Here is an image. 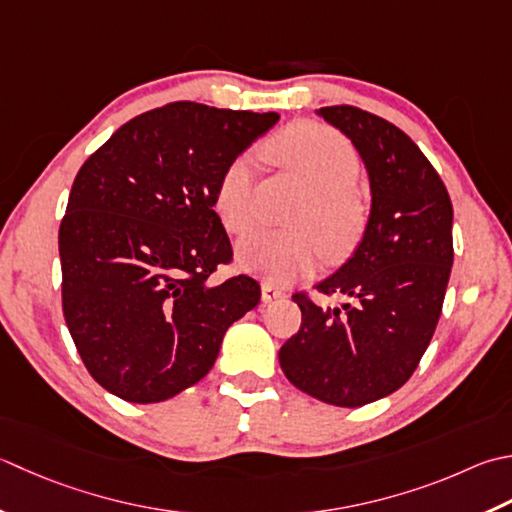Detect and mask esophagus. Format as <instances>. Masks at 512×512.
I'll return each instance as SVG.
<instances>
[{"label": "esophagus", "mask_w": 512, "mask_h": 512, "mask_svg": "<svg viewBox=\"0 0 512 512\" xmlns=\"http://www.w3.org/2000/svg\"><path fill=\"white\" fill-rule=\"evenodd\" d=\"M282 297H286V293H284L282 288H277V286L268 284V282L262 284V299H264L266 304L273 302V299H282Z\"/></svg>", "instance_id": "esophagus-1"}]
</instances>
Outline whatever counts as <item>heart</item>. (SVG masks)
Wrapping results in <instances>:
<instances>
[{
  "instance_id": "obj_1",
  "label": "heart",
  "mask_w": 512,
  "mask_h": 512,
  "mask_svg": "<svg viewBox=\"0 0 512 512\" xmlns=\"http://www.w3.org/2000/svg\"><path fill=\"white\" fill-rule=\"evenodd\" d=\"M268 155L302 175L313 197L295 217V233L257 230L237 244V262L275 284L310 275L322 259L346 255L362 235L364 206L355 186L362 175L357 150L337 130L322 124H293L268 144ZM213 210L233 235L255 224V162L239 155L228 162L213 190Z\"/></svg>"
}]
</instances>
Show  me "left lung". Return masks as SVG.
Segmentation results:
<instances>
[{
  "instance_id": "8db88e82",
  "label": "left lung",
  "mask_w": 512,
  "mask_h": 512,
  "mask_svg": "<svg viewBox=\"0 0 512 512\" xmlns=\"http://www.w3.org/2000/svg\"><path fill=\"white\" fill-rule=\"evenodd\" d=\"M353 142L368 170L370 215L353 257L315 288L339 308L295 293L302 326L279 348L288 382L326 404L357 408L402 388L433 339L453 266V204L404 130L355 106L317 110Z\"/></svg>"
}]
</instances>
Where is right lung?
Segmentation results:
<instances>
[{
	"mask_svg": "<svg viewBox=\"0 0 512 512\" xmlns=\"http://www.w3.org/2000/svg\"><path fill=\"white\" fill-rule=\"evenodd\" d=\"M277 119L173 102L117 128L79 168L59 226L62 308L108 393L133 404L182 393L213 368L228 326L259 304L253 277L210 282L233 259L213 190Z\"/></svg>",
	"mask_w": 512,
	"mask_h": 512,
	"instance_id": "add662e5",
	"label": "right lung"
}]
</instances>
